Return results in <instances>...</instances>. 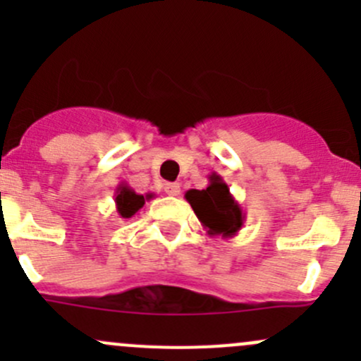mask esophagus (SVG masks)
<instances>
[{"mask_svg":"<svg viewBox=\"0 0 361 361\" xmlns=\"http://www.w3.org/2000/svg\"><path fill=\"white\" fill-rule=\"evenodd\" d=\"M164 190H166L167 195H173V197H176V195H180L181 192V185L180 183H166V187H164Z\"/></svg>","mask_w":361,"mask_h":361,"instance_id":"esophagus-1","label":"esophagus"}]
</instances>
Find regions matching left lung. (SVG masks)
Here are the masks:
<instances>
[{
	"mask_svg": "<svg viewBox=\"0 0 361 361\" xmlns=\"http://www.w3.org/2000/svg\"><path fill=\"white\" fill-rule=\"evenodd\" d=\"M209 185L202 190H188L185 194L195 216L206 228L207 235H220L221 239L234 238L246 221L241 204L231 194V188L220 174H209Z\"/></svg>",
	"mask_w": 361,
	"mask_h": 361,
	"instance_id": "obj_1",
	"label": "left lung"
}]
</instances>
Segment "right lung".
Instances as JSON below:
<instances>
[{"label": "right lung", "mask_w": 361, "mask_h": 361, "mask_svg": "<svg viewBox=\"0 0 361 361\" xmlns=\"http://www.w3.org/2000/svg\"><path fill=\"white\" fill-rule=\"evenodd\" d=\"M115 206L116 213H118L120 218H133L134 214L140 213L143 209L145 201H150L154 197V194L141 195L136 194L126 181H120L115 188Z\"/></svg>", "instance_id": "obj_1"}]
</instances>
